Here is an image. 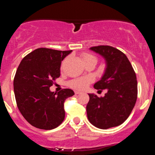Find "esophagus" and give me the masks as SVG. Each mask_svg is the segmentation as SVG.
Listing matches in <instances>:
<instances>
[{
    "label": "esophagus",
    "mask_w": 155,
    "mask_h": 155,
    "mask_svg": "<svg viewBox=\"0 0 155 155\" xmlns=\"http://www.w3.org/2000/svg\"><path fill=\"white\" fill-rule=\"evenodd\" d=\"M74 93H75L76 95H78V94H81V92H79V91H74Z\"/></svg>",
    "instance_id": "34e87169"
}]
</instances>
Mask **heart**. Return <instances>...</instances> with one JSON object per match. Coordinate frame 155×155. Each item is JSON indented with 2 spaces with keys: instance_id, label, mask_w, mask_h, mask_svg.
<instances>
[{
  "instance_id": "b5f03b06",
  "label": "heart",
  "mask_w": 155,
  "mask_h": 155,
  "mask_svg": "<svg viewBox=\"0 0 155 155\" xmlns=\"http://www.w3.org/2000/svg\"><path fill=\"white\" fill-rule=\"evenodd\" d=\"M83 61L87 60L90 59H95L96 60V58L93 55L90 53H84L82 56ZM92 82V78L90 77H83L79 78H75L68 82V86L71 88L75 89V90H84L88 86L90 83Z\"/></svg>"
}]
</instances>
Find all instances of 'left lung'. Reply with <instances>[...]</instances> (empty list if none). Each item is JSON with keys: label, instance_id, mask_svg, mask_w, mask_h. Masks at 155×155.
Listing matches in <instances>:
<instances>
[{"label": "left lung", "instance_id": "left-lung-1", "mask_svg": "<svg viewBox=\"0 0 155 155\" xmlns=\"http://www.w3.org/2000/svg\"><path fill=\"white\" fill-rule=\"evenodd\" d=\"M90 50L105 59L106 68L96 90H105L103 97L89 93L87 105L88 120L93 126L106 130L123 124L133 111L137 99L136 73L126 55L111 46H97Z\"/></svg>", "mask_w": 155, "mask_h": 155}]
</instances>
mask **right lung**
Returning <instances> with one entry per match:
<instances>
[{
  "mask_svg": "<svg viewBox=\"0 0 155 155\" xmlns=\"http://www.w3.org/2000/svg\"><path fill=\"white\" fill-rule=\"evenodd\" d=\"M72 50L61 51L38 48L22 59L13 80L18 108L24 118L35 127L53 130L65 119L64 102L74 95L71 89L59 93L50 90L60 76L62 61Z\"/></svg>",
  "mask_w": 155,
  "mask_h": 155,
  "instance_id": "obj_1",
  "label": "right lung"
}]
</instances>
